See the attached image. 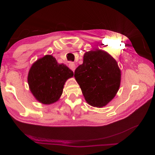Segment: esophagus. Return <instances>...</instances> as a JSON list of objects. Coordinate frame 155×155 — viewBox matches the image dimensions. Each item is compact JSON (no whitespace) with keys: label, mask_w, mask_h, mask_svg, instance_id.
<instances>
[{"label":"esophagus","mask_w":155,"mask_h":155,"mask_svg":"<svg viewBox=\"0 0 155 155\" xmlns=\"http://www.w3.org/2000/svg\"><path fill=\"white\" fill-rule=\"evenodd\" d=\"M68 67H69L70 69H71L73 72H74V70H76V64H75L74 63L70 62V63H69V64H68Z\"/></svg>","instance_id":"1"}]
</instances>
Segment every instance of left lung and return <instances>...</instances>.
Masks as SVG:
<instances>
[{
  "label": "left lung",
  "mask_w": 155,
  "mask_h": 155,
  "mask_svg": "<svg viewBox=\"0 0 155 155\" xmlns=\"http://www.w3.org/2000/svg\"><path fill=\"white\" fill-rule=\"evenodd\" d=\"M74 77L88 104L102 107L118 91L121 71L116 61L101 50L87 51L83 63L76 69Z\"/></svg>",
  "instance_id": "obj_1"
}]
</instances>
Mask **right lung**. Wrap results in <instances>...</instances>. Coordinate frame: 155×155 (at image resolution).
<instances>
[{"label": "right lung", "mask_w": 155, "mask_h": 155, "mask_svg": "<svg viewBox=\"0 0 155 155\" xmlns=\"http://www.w3.org/2000/svg\"><path fill=\"white\" fill-rule=\"evenodd\" d=\"M74 76V72L64 64H59L51 55H46L32 64L28 83L35 99L45 105L59 100L64 83Z\"/></svg>", "instance_id": "right-lung-1"}]
</instances>
